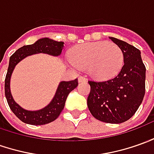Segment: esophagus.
<instances>
[{"label": "esophagus", "instance_id": "obj_1", "mask_svg": "<svg viewBox=\"0 0 154 154\" xmlns=\"http://www.w3.org/2000/svg\"><path fill=\"white\" fill-rule=\"evenodd\" d=\"M78 82H86V78L83 76H80L78 77Z\"/></svg>", "mask_w": 154, "mask_h": 154}]
</instances>
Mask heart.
Returning <instances> with one entry per match:
<instances>
[{
	"instance_id": "heart-1",
	"label": "heart",
	"mask_w": 154,
	"mask_h": 154,
	"mask_svg": "<svg viewBox=\"0 0 154 154\" xmlns=\"http://www.w3.org/2000/svg\"><path fill=\"white\" fill-rule=\"evenodd\" d=\"M69 59L74 66L87 67L92 77L108 79L120 72L124 63V54L114 43L94 42L74 47L69 53Z\"/></svg>"
}]
</instances>
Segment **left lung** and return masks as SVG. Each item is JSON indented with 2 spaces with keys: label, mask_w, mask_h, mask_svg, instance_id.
<instances>
[{
  "label": "left lung",
  "mask_w": 154,
  "mask_h": 154,
  "mask_svg": "<svg viewBox=\"0 0 154 154\" xmlns=\"http://www.w3.org/2000/svg\"><path fill=\"white\" fill-rule=\"evenodd\" d=\"M124 54V66L114 78L90 80L88 107L92 116L106 123L119 124L134 116L145 94L146 67L141 52L133 45L109 37Z\"/></svg>",
  "instance_id": "8db88e82"
}]
</instances>
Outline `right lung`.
Returning <instances> with one entry per match:
<instances>
[{
    "label": "right lung",
    "instance_id": "1",
    "mask_svg": "<svg viewBox=\"0 0 154 154\" xmlns=\"http://www.w3.org/2000/svg\"><path fill=\"white\" fill-rule=\"evenodd\" d=\"M63 46V42L55 41L48 38H44L38 39L33 45L21 47L10 57L9 66L5 79V95L11 111L23 122L29 125H38L48 124L56 120L64 109L68 94L78 85V81L77 78H76L72 81L60 82L54 98L46 107L36 111H29L19 106L11 96L10 79L16 65L24 59L25 57L38 53H45L55 56L60 55L61 54Z\"/></svg>",
    "mask_w": 154,
    "mask_h": 154
}]
</instances>
